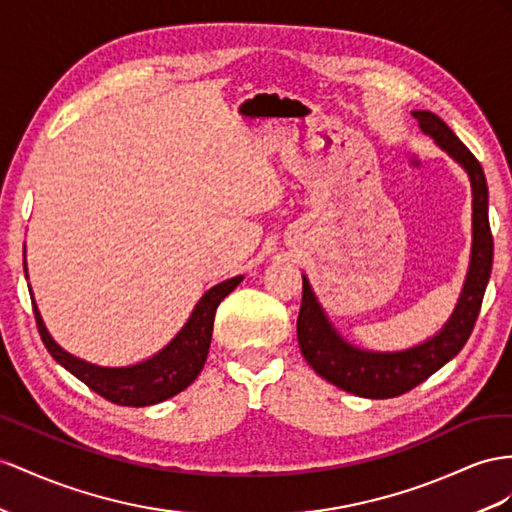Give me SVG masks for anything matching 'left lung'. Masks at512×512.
Listing matches in <instances>:
<instances>
[{"label": "left lung", "instance_id": "obj_1", "mask_svg": "<svg viewBox=\"0 0 512 512\" xmlns=\"http://www.w3.org/2000/svg\"><path fill=\"white\" fill-rule=\"evenodd\" d=\"M413 116L419 129L465 170L471 183V209H474L471 238L474 240H471L467 277L452 316L437 335L417 346L396 352L365 350L350 344L335 329L309 279L303 274V303H300L296 322L300 352H303L313 372L339 389L372 400L402 396V393L424 383L428 376L441 370L445 363L461 352L471 331H474L493 266L489 188L480 162L437 114L413 110Z\"/></svg>", "mask_w": 512, "mask_h": 512}]
</instances>
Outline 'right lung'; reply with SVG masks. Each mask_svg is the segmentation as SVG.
Masks as SVG:
<instances>
[{"instance_id":"right-lung-1","label":"right lung","mask_w":512,"mask_h":512,"mask_svg":"<svg viewBox=\"0 0 512 512\" xmlns=\"http://www.w3.org/2000/svg\"><path fill=\"white\" fill-rule=\"evenodd\" d=\"M23 266L25 279H28V264L23 261ZM242 279L244 277H233L209 287L199 298V303L194 305L188 322L181 326V331L160 352L134 365H121V368L97 365L71 355L49 335L41 311L36 307V300H32V307L45 348L64 370H69L84 385L114 404L149 406L177 396L201 374L209 344H212L216 309L220 300L229 296L242 283ZM30 296L34 298L32 287Z\"/></svg>"}]
</instances>
